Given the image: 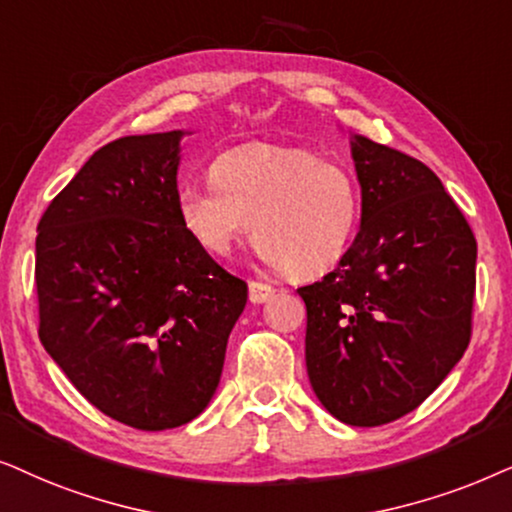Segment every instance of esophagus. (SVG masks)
<instances>
[{
	"instance_id": "obj_1",
	"label": "esophagus",
	"mask_w": 512,
	"mask_h": 512,
	"mask_svg": "<svg viewBox=\"0 0 512 512\" xmlns=\"http://www.w3.org/2000/svg\"><path fill=\"white\" fill-rule=\"evenodd\" d=\"M248 288H250V302L252 304L267 302V299L274 295V285L262 283V281H250Z\"/></svg>"
}]
</instances>
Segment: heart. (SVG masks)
<instances>
[{
  "instance_id": "heart-1",
  "label": "heart",
  "mask_w": 512,
  "mask_h": 512,
  "mask_svg": "<svg viewBox=\"0 0 512 512\" xmlns=\"http://www.w3.org/2000/svg\"><path fill=\"white\" fill-rule=\"evenodd\" d=\"M208 185L177 192V213L203 250L227 255L255 236L271 267L311 278L337 267L360 224V187L342 163L302 147L252 142L217 156Z\"/></svg>"
}]
</instances>
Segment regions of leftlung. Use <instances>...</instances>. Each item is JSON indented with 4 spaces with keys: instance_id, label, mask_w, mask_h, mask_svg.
Wrapping results in <instances>:
<instances>
[{
    "instance_id": "left-lung-1",
    "label": "left lung",
    "mask_w": 512,
    "mask_h": 512,
    "mask_svg": "<svg viewBox=\"0 0 512 512\" xmlns=\"http://www.w3.org/2000/svg\"><path fill=\"white\" fill-rule=\"evenodd\" d=\"M360 229L335 271L299 288L306 372L332 417L381 426L424 403L473 332L478 243L438 175L353 135Z\"/></svg>"
}]
</instances>
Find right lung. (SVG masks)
<instances>
[{
  "mask_svg": "<svg viewBox=\"0 0 512 512\" xmlns=\"http://www.w3.org/2000/svg\"><path fill=\"white\" fill-rule=\"evenodd\" d=\"M182 135L100 147L37 227L39 339L88 403L138 431L206 410L248 302L177 213Z\"/></svg>",
  "mask_w": 512,
  "mask_h": 512,
  "instance_id": "1",
  "label": "right lung"
}]
</instances>
